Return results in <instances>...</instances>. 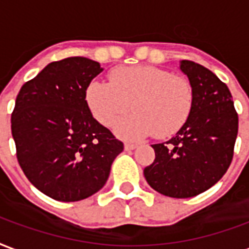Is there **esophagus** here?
I'll return each mask as SVG.
<instances>
[{"label":"esophagus","mask_w":249,"mask_h":249,"mask_svg":"<svg viewBox=\"0 0 249 249\" xmlns=\"http://www.w3.org/2000/svg\"><path fill=\"white\" fill-rule=\"evenodd\" d=\"M124 148H125V150H133V149L137 148V145H136V143H132V142H125Z\"/></svg>","instance_id":"1"}]
</instances>
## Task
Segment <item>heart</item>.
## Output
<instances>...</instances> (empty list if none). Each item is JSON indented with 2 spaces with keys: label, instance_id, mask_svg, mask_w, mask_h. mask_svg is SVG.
<instances>
[{
  "label": "heart",
  "instance_id": "1",
  "mask_svg": "<svg viewBox=\"0 0 249 249\" xmlns=\"http://www.w3.org/2000/svg\"><path fill=\"white\" fill-rule=\"evenodd\" d=\"M109 82H92L86 92L93 117L126 139L177 133L190 117L194 89L189 79L153 66H125L109 72Z\"/></svg>",
  "mask_w": 249,
  "mask_h": 249
}]
</instances>
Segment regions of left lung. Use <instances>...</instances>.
Listing matches in <instances>:
<instances>
[{"instance_id": "left-lung-1", "label": "left lung", "mask_w": 249, "mask_h": 249, "mask_svg": "<svg viewBox=\"0 0 249 249\" xmlns=\"http://www.w3.org/2000/svg\"><path fill=\"white\" fill-rule=\"evenodd\" d=\"M194 89L186 124L171 140L152 145L156 158L143 169L153 189L171 198H190L209 190L231 165L239 117L228 87L209 68L182 60Z\"/></svg>"}]
</instances>
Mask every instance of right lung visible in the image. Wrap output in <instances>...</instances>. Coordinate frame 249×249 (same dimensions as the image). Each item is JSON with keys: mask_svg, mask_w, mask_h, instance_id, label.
<instances>
[{"mask_svg": "<svg viewBox=\"0 0 249 249\" xmlns=\"http://www.w3.org/2000/svg\"><path fill=\"white\" fill-rule=\"evenodd\" d=\"M103 71L83 56L47 64L18 92L12 113L17 160L50 198L86 199L100 190L124 143L93 119L86 92Z\"/></svg>", "mask_w": 249, "mask_h": 249, "instance_id": "add662e5", "label": "right lung"}]
</instances>
